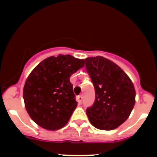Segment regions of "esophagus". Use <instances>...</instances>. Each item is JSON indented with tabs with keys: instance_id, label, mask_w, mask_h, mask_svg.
<instances>
[{
	"instance_id": "obj_1",
	"label": "esophagus",
	"mask_w": 157,
	"mask_h": 157,
	"mask_svg": "<svg viewBox=\"0 0 157 157\" xmlns=\"http://www.w3.org/2000/svg\"><path fill=\"white\" fill-rule=\"evenodd\" d=\"M77 102H78L79 104H81L82 103V96H77Z\"/></svg>"
}]
</instances>
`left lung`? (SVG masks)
<instances>
[{"label": "left lung", "instance_id": "8db88e82", "mask_svg": "<svg viewBox=\"0 0 157 157\" xmlns=\"http://www.w3.org/2000/svg\"><path fill=\"white\" fill-rule=\"evenodd\" d=\"M95 90V102L86 113L91 124L111 131L130 116L135 104L134 86L120 66L101 56L85 59Z\"/></svg>", "mask_w": 157, "mask_h": 157}]
</instances>
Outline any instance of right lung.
<instances>
[{
	"label": "right lung",
	"mask_w": 157,
	"mask_h": 157,
	"mask_svg": "<svg viewBox=\"0 0 157 157\" xmlns=\"http://www.w3.org/2000/svg\"><path fill=\"white\" fill-rule=\"evenodd\" d=\"M84 65L83 59L59 55L47 57L32 70L23 95L26 111L35 123L48 131L66 125L77 105L70 77Z\"/></svg>",
	"instance_id": "add662e5"
}]
</instances>
